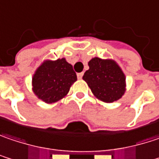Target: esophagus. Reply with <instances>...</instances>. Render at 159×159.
Listing matches in <instances>:
<instances>
[{
	"label": "esophagus",
	"instance_id": "esophagus-1",
	"mask_svg": "<svg viewBox=\"0 0 159 159\" xmlns=\"http://www.w3.org/2000/svg\"><path fill=\"white\" fill-rule=\"evenodd\" d=\"M83 75H84V73H83V72H82V73H78V74H77V78H78V79H82Z\"/></svg>",
	"mask_w": 159,
	"mask_h": 159
}]
</instances>
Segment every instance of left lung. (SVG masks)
<instances>
[{"label": "left lung", "instance_id": "1", "mask_svg": "<svg viewBox=\"0 0 159 159\" xmlns=\"http://www.w3.org/2000/svg\"><path fill=\"white\" fill-rule=\"evenodd\" d=\"M84 75L93 93L105 102H113L125 92V75L114 61L94 57L88 63Z\"/></svg>", "mask_w": 159, "mask_h": 159}]
</instances>
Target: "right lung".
I'll return each mask as SVG.
<instances>
[{
  "label": "right lung",
  "mask_w": 159,
  "mask_h": 159,
  "mask_svg": "<svg viewBox=\"0 0 159 159\" xmlns=\"http://www.w3.org/2000/svg\"><path fill=\"white\" fill-rule=\"evenodd\" d=\"M76 79L73 66L65 58L46 61L33 76V92L45 102L52 103L66 96Z\"/></svg>",
  "instance_id": "add662e5"
}]
</instances>
